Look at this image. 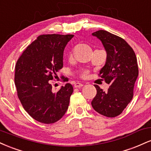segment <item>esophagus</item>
<instances>
[{
	"mask_svg": "<svg viewBox=\"0 0 151 151\" xmlns=\"http://www.w3.org/2000/svg\"><path fill=\"white\" fill-rule=\"evenodd\" d=\"M84 86V84H81V83H79V82L75 83V84H74V86L75 88H81V86Z\"/></svg>",
	"mask_w": 151,
	"mask_h": 151,
	"instance_id": "1",
	"label": "esophagus"
}]
</instances>
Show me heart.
<instances>
[{"instance_id":"b5f03b06","label":"heart","mask_w":151,"mask_h":151,"mask_svg":"<svg viewBox=\"0 0 151 151\" xmlns=\"http://www.w3.org/2000/svg\"><path fill=\"white\" fill-rule=\"evenodd\" d=\"M87 74H88V72H87V71H84V72H83L81 74V77H86V75H87Z\"/></svg>"}]
</instances>
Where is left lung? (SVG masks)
<instances>
[{"instance_id": "1", "label": "left lung", "mask_w": 151, "mask_h": 151, "mask_svg": "<svg viewBox=\"0 0 151 151\" xmlns=\"http://www.w3.org/2000/svg\"><path fill=\"white\" fill-rule=\"evenodd\" d=\"M101 41L106 52V61L99 75L110 86L104 91L98 85L96 95L91 101L93 109L106 117L122 113L133 96V88L138 76L136 54L123 38L106 30L92 33Z\"/></svg>"}]
</instances>
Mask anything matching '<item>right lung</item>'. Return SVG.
Instances as JSON below:
<instances>
[{
  "label": "right lung",
  "mask_w": 151,
  "mask_h": 151,
  "mask_svg": "<svg viewBox=\"0 0 151 151\" xmlns=\"http://www.w3.org/2000/svg\"><path fill=\"white\" fill-rule=\"evenodd\" d=\"M73 35H42L26 48L15 65V84L26 111L35 120L53 124L68 109L73 86L67 83L58 92L50 80L63 67L64 50Z\"/></svg>",
  "instance_id": "obj_1"
}]
</instances>
